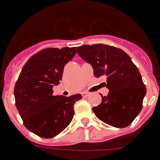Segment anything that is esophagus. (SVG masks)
<instances>
[{
	"mask_svg": "<svg viewBox=\"0 0 160 160\" xmlns=\"http://www.w3.org/2000/svg\"><path fill=\"white\" fill-rule=\"evenodd\" d=\"M89 94H89V93H87V92H82V95L83 98L88 97Z\"/></svg>",
	"mask_w": 160,
	"mask_h": 160,
	"instance_id": "esophagus-1",
	"label": "esophagus"
}]
</instances>
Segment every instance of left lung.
I'll use <instances>...</instances> for the list:
<instances>
[{
	"label": "left lung",
	"mask_w": 160,
	"mask_h": 160,
	"mask_svg": "<svg viewBox=\"0 0 160 160\" xmlns=\"http://www.w3.org/2000/svg\"><path fill=\"white\" fill-rule=\"evenodd\" d=\"M77 53L94 69L96 78L107 77L110 91L92 111L98 118L114 128L129 126L142 110L147 90L138 68L123 50L104 44L84 45Z\"/></svg>",
	"instance_id": "8db88e82"
}]
</instances>
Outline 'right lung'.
<instances>
[{"mask_svg":"<svg viewBox=\"0 0 160 160\" xmlns=\"http://www.w3.org/2000/svg\"><path fill=\"white\" fill-rule=\"evenodd\" d=\"M76 53V47L47 48L27 61L14 87L16 107L29 131L44 138L56 136L73 119V105L80 94L53 95V87L62 80L64 66Z\"/></svg>","mask_w":160,"mask_h":160,"instance_id":"add662e5","label":"right lung"}]
</instances>
